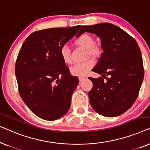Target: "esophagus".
Wrapping results in <instances>:
<instances>
[{
	"label": "esophagus",
	"mask_w": 150,
	"mask_h": 150,
	"mask_svg": "<svg viewBox=\"0 0 150 150\" xmlns=\"http://www.w3.org/2000/svg\"><path fill=\"white\" fill-rule=\"evenodd\" d=\"M87 79V77L86 76H79V81H85Z\"/></svg>",
	"instance_id": "1"
}]
</instances>
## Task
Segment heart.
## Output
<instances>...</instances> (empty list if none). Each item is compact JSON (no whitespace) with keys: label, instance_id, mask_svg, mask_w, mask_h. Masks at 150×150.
<instances>
[{"label":"heart","instance_id":"1","mask_svg":"<svg viewBox=\"0 0 150 150\" xmlns=\"http://www.w3.org/2000/svg\"><path fill=\"white\" fill-rule=\"evenodd\" d=\"M74 44L78 46H83L87 50V55L91 57H95L99 54L100 49L96 45V41L91 35L89 34L84 33L79 35L75 39ZM60 55L61 59L65 64H70L72 62L71 58L70 50L67 45H64L60 49ZM94 62L91 59L79 63L75 64L71 68V73L74 76H83L87 74V73L93 68Z\"/></svg>","mask_w":150,"mask_h":150}]
</instances>
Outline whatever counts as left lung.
<instances>
[{
  "mask_svg": "<svg viewBox=\"0 0 150 150\" xmlns=\"http://www.w3.org/2000/svg\"><path fill=\"white\" fill-rule=\"evenodd\" d=\"M85 32L99 37L103 50L92 69L102 77H89L93 83L89 92L90 104L101 115H120L137 100L144 77L139 45L130 35L112 24L83 26L81 33Z\"/></svg>",
  "mask_w": 150,
  "mask_h": 150,
  "instance_id": "1",
  "label": "left lung"
}]
</instances>
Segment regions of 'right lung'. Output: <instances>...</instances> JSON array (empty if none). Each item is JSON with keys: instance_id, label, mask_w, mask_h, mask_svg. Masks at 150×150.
Listing matches in <instances>:
<instances>
[{"instance_id": "right-lung-1", "label": "right lung", "mask_w": 150, "mask_h": 150, "mask_svg": "<svg viewBox=\"0 0 150 150\" xmlns=\"http://www.w3.org/2000/svg\"><path fill=\"white\" fill-rule=\"evenodd\" d=\"M82 26L52 28L33 32L20 48L15 73L22 100L35 115L53 121L68 111L79 79L60 55V49ZM82 33H79L76 37Z\"/></svg>"}]
</instances>
